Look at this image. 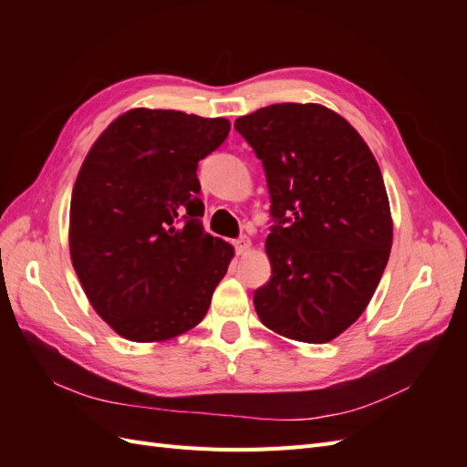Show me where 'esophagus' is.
<instances>
[{
    "instance_id": "1",
    "label": "esophagus",
    "mask_w": 467,
    "mask_h": 467,
    "mask_svg": "<svg viewBox=\"0 0 467 467\" xmlns=\"http://www.w3.org/2000/svg\"><path fill=\"white\" fill-rule=\"evenodd\" d=\"M234 247H235V251L239 253V255H244V253H247L249 247H251V239L247 235L237 237L235 242H234Z\"/></svg>"
}]
</instances>
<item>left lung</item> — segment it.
Returning <instances> with one entry per match:
<instances>
[{
    "label": "left lung",
    "instance_id": "obj_1",
    "mask_svg": "<svg viewBox=\"0 0 467 467\" xmlns=\"http://www.w3.org/2000/svg\"><path fill=\"white\" fill-rule=\"evenodd\" d=\"M234 126L263 161L275 220L257 316L294 341L329 343L360 317L389 259L378 161L341 115L316 103L271 105Z\"/></svg>",
    "mask_w": 467,
    "mask_h": 467
}]
</instances>
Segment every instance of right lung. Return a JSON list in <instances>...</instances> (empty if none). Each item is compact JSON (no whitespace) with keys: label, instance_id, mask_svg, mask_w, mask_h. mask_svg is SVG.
<instances>
[{"label":"right lung","instance_id":"right-lung-1","mask_svg":"<svg viewBox=\"0 0 467 467\" xmlns=\"http://www.w3.org/2000/svg\"><path fill=\"white\" fill-rule=\"evenodd\" d=\"M225 119L132 109L83 161L69 204V255L83 292L136 343L199 325L234 247L204 232L196 167L228 138Z\"/></svg>","mask_w":467,"mask_h":467}]
</instances>
